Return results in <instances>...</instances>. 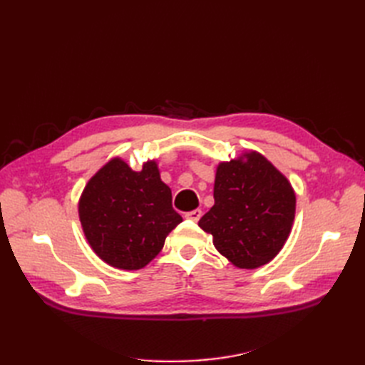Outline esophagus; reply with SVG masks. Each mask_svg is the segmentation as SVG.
Masks as SVG:
<instances>
[{
	"mask_svg": "<svg viewBox=\"0 0 365 365\" xmlns=\"http://www.w3.org/2000/svg\"><path fill=\"white\" fill-rule=\"evenodd\" d=\"M201 216H202V212H201V210H193V212H190V213H187V215H185V217H187V219H190V220H193V222H197V220L201 219Z\"/></svg>",
	"mask_w": 365,
	"mask_h": 365,
	"instance_id": "34e87169",
	"label": "esophagus"
}]
</instances>
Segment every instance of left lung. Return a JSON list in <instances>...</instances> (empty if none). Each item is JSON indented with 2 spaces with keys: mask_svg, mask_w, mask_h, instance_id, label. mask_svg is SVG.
<instances>
[{
  "mask_svg": "<svg viewBox=\"0 0 365 365\" xmlns=\"http://www.w3.org/2000/svg\"><path fill=\"white\" fill-rule=\"evenodd\" d=\"M213 196L197 225L231 264L256 269L277 256L291 235L295 192L271 161L256 150L220 161Z\"/></svg>",
  "mask_w": 365,
  "mask_h": 365,
  "instance_id": "1",
  "label": "left lung"
}]
</instances>
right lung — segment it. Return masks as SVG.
Returning <instances> with one entry per match:
<instances>
[{
	"instance_id": "add662e5",
	"label": "right lung",
	"mask_w": 365,
	"mask_h": 365,
	"mask_svg": "<svg viewBox=\"0 0 365 365\" xmlns=\"http://www.w3.org/2000/svg\"><path fill=\"white\" fill-rule=\"evenodd\" d=\"M77 208L91 250L109 267L126 271L145 268L182 222L157 160L135 172L120 157L111 158L86 182Z\"/></svg>"
}]
</instances>
